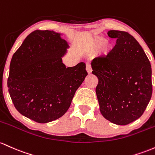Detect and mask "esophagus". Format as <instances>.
<instances>
[{
    "instance_id": "34e87169",
    "label": "esophagus",
    "mask_w": 155,
    "mask_h": 155,
    "mask_svg": "<svg viewBox=\"0 0 155 155\" xmlns=\"http://www.w3.org/2000/svg\"><path fill=\"white\" fill-rule=\"evenodd\" d=\"M86 70L87 71L88 74H91L92 72V68H91V65L90 63H87L86 64Z\"/></svg>"
}]
</instances>
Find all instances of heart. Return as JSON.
Returning <instances> with one entry per match:
<instances>
[{
	"instance_id": "obj_1",
	"label": "heart",
	"mask_w": 155,
	"mask_h": 155,
	"mask_svg": "<svg viewBox=\"0 0 155 155\" xmlns=\"http://www.w3.org/2000/svg\"><path fill=\"white\" fill-rule=\"evenodd\" d=\"M105 43H106V40H105L104 39H99V40H97L96 46L98 48H100V47L103 46Z\"/></svg>"
}]
</instances>
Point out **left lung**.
Wrapping results in <instances>:
<instances>
[{"label":"left lung","mask_w":155,"mask_h":155,"mask_svg":"<svg viewBox=\"0 0 155 155\" xmlns=\"http://www.w3.org/2000/svg\"><path fill=\"white\" fill-rule=\"evenodd\" d=\"M116 45L107 57L93 59L92 74L100 111L107 120L127 125L145 111L152 94V68L143 49L128 32L110 30Z\"/></svg>","instance_id":"8db88e82"}]
</instances>
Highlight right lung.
Returning a JSON list of instances; mask_svg holds the SVG:
<instances>
[{"label": "right lung", "instance_id": "1", "mask_svg": "<svg viewBox=\"0 0 155 155\" xmlns=\"http://www.w3.org/2000/svg\"><path fill=\"white\" fill-rule=\"evenodd\" d=\"M69 45L54 31L35 30L13 54L8 93L20 114L45 124L62 117L87 75L84 62L66 68Z\"/></svg>", "mask_w": 155, "mask_h": 155}]
</instances>
